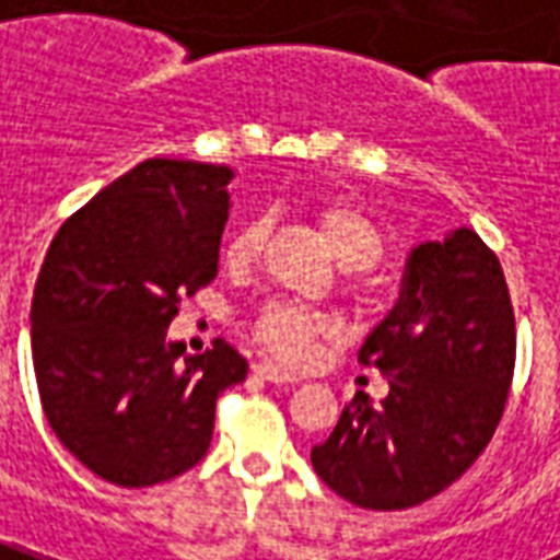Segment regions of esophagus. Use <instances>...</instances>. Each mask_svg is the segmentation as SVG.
Wrapping results in <instances>:
<instances>
[{"label": "esophagus", "instance_id": "obj_1", "mask_svg": "<svg viewBox=\"0 0 560 560\" xmlns=\"http://www.w3.org/2000/svg\"><path fill=\"white\" fill-rule=\"evenodd\" d=\"M253 373L259 375V378H265V382H277V385H295L298 375L289 373V370H283V366L271 364V361H262V364L253 366Z\"/></svg>", "mask_w": 560, "mask_h": 560}]
</instances>
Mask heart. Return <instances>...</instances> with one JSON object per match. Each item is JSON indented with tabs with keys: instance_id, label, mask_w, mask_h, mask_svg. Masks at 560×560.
I'll return each instance as SVG.
<instances>
[{
	"instance_id": "heart-1",
	"label": "heart",
	"mask_w": 560,
	"mask_h": 560,
	"mask_svg": "<svg viewBox=\"0 0 560 560\" xmlns=\"http://www.w3.org/2000/svg\"><path fill=\"white\" fill-rule=\"evenodd\" d=\"M316 223L328 241L334 256L346 268H366L382 256V232L366 211L342 199V196H325L316 206ZM268 235V223L262 218L244 220L232 230L223 247V262L244 271L259 262ZM253 337L262 342L268 352L280 361H304L313 352V342L330 330L328 319L298 304H268L253 322Z\"/></svg>"
}]
</instances>
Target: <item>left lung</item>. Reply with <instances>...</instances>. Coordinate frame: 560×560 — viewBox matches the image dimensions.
<instances>
[{
  "mask_svg": "<svg viewBox=\"0 0 560 560\" xmlns=\"http://www.w3.org/2000/svg\"><path fill=\"white\" fill-rule=\"evenodd\" d=\"M358 361L387 375V397L342 409L313 447L316 475L366 510H406L463 477L504 415L516 322L498 256L475 230L411 247L394 310Z\"/></svg>",
  "mask_w": 560,
  "mask_h": 560,
  "instance_id": "8db88e82",
  "label": "left lung"
}]
</instances>
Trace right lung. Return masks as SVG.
Returning <instances> with one entry per match:
<instances>
[{"mask_svg": "<svg viewBox=\"0 0 560 560\" xmlns=\"http://www.w3.org/2000/svg\"><path fill=\"white\" fill-rule=\"evenodd\" d=\"M230 166L151 158L65 220L32 298V361L56 439L125 489L206 456L214 406L247 378L230 342L185 354L166 328L218 277Z\"/></svg>", "mask_w": 560, "mask_h": 560, "instance_id": "obj_1", "label": "right lung"}]
</instances>
